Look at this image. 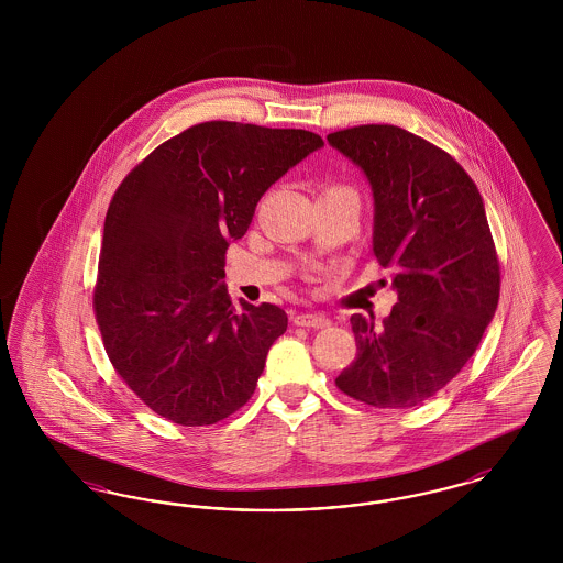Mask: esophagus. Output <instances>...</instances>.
Returning a JSON list of instances; mask_svg holds the SVG:
<instances>
[{"mask_svg": "<svg viewBox=\"0 0 563 563\" xmlns=\"http://www.w3.org/2000/svg\"><path fill=\"white\" fill-rule=\"evenodd\" d=\"M297 327H312V329H322L329 324V319H324L322 314L317 312H297L294 317Z\"/></svg>", "mask_w": 563, "mask_h": 563, "instance_id": "1", "label": "esophagus"}]
</instances>
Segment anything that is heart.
<instances>
[{
	"label": "heart",
	"instance_id": "heart-1",
	"mask_svg": "<svg viewBox=\"0 0 563 563\" xmlns=\"http://www.w3.org/2000/svg\"><path fill=\"white\" fill-rule=\"evenodd\" d=\"M338 189H346V188H327V191H338Z\"/></svg>",
	"mask_w": 563,
	"mask_h": 563
}]
</instances>
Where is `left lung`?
<instances>
[{
  "instance_id": "1",
  "label": "left lung",
  "mask_w": 563,
  "mask_h": 563,
  "mask_svg": "<svg viewBox=\"0 0 563 563\" xmlns=\"http://www.w3.org/2000/svg\"><path fill=\"white\" fill-rule=\"evenodd\" d=\"M374 191V255L397 306L382 329L352 314L358 354L338 388L379 409L429 401L475 354L500 295L482 194L457 162L390 124L327 134Z\"/></svg>"
}]
</instances>
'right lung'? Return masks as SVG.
Returning <instances> with one entry per match:
<instances>
[{"mask_svg":"<svg viewBox=\"0 0 563 563\" xmlns=\"http://www.w3.org/2000/svg\"><path fill=\"white\" fill-rule=\"evenodd\" d=\"M322 145L301 129L202 122L164 141L115 189L95 317L113 369L162 418L209 427L253 397L287 314L232 303L225 251L266 189Z\"/></svg>","mask_w":563,"mask_h":563,"instance_id":"1","label":"right lung"}]
</instances>
